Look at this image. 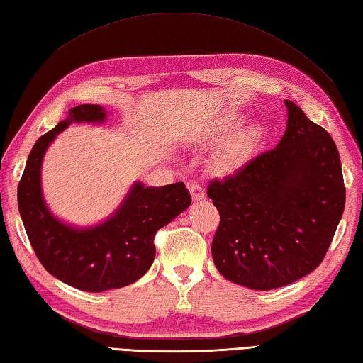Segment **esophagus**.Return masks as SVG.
Returning <instances> with one entry per match:
<instances>
[{"mask_svg":"<svg viewBox=\"0 0 363 363\" xmlns=\"http://www.w3.org/2000/svg\"><path fill=\"white\" fill-rule=\"evenodd\" d=\"M189 188V193H191V198L193 201H202L204 199V188H202L199 183H189L188 185Z\"/></svg>","mask_w":363,"mask_h":363,"instance_id":"1","label":"esophagus"}]
</instances>
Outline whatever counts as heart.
Here are the masks:
<instances>
[{
  "instance_id": "b5f03b06",
  "label": "heart",
  "mask_w": 363,
  "mask_h": 363,
  "mask_svg": "<svg viewBox=\"0 0 363 363\" xmlns=\"http://www.w3.org/2000/svg\"><path fill=\"white\" fill-rule=\"evenodd\" d=\"M242 118L238 113H230L226 116L215 121L213 124L202 129L198 140L202 145H213L223 141V144L217 146L213 155L208 159V169L215 174H230L234 169H238L250 152L255 148L259 138V127L249 125L238 133H231L238 129Z\"/></svg>"
}]
</instances>
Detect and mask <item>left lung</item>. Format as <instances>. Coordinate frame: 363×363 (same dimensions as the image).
Segmentation results:
<instances>
[{
  "label": "left lung",
  "mask_w": 363,
  "mask_h": 363,
  "mask_svg": "<svg viewBox=\"0 0 363 363\" xmlns=\"http://www.w3.org/2000/svg\"><path fill=\"white\" fill-rule=\"evenodd\" d=\"M287 129L207 196L218 208L212 240L220 274L252 290L284 287L313 272L346 204L340 152L330 133L285 100Z\"/></svg>",
  "instance_id": "1"
}]
</instances>
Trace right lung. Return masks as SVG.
<instances>
[{
  "label": "right lung",
  "mask_w": 363,
  "mask_h": 363,
  "mask_svg": "<svg viewBox=\"0 0 363 363\" xmlns=\"http://www.w3.org/2000/svg\"><path fill=\"white\" fill-rule=\"evenodd\" d=\"M105 121L106 110L100 105L72 108L67 119L38 138L17 188L18 212L44 269L63 284L94 294L138 281L155 259L156 233L191 204L185 183L155 188L135 182L116 211L97 225L73 226L57 218L43 194L44 155L69 124Z\"/></svg>",
  "instance_id": "obj_1"
}]
</instances>
